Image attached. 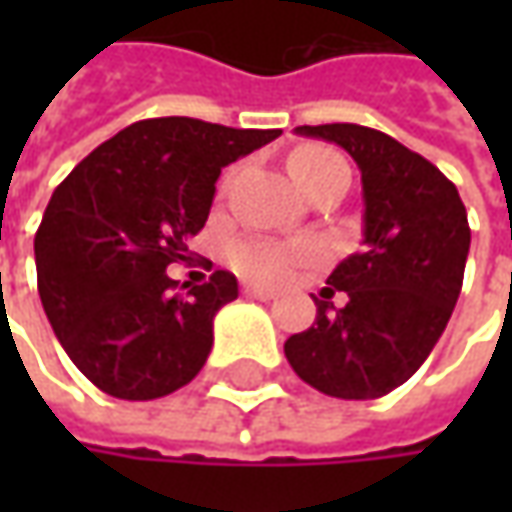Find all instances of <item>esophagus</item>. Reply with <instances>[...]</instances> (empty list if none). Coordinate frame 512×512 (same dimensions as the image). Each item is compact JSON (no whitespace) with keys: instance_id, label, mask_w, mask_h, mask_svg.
<instances>
[{"instance_id":"esophagus-1","label":"esophagus","mask_w":512,"mask_h":512,"mask_svg":"<svg viewBox=\"0 0 512 512\" xmlns=\"http://www.w3.org/2000/svg\"><path fill=\"white\" fill-rule=\"evenodd\" d=\"M245 296H250V299H259V302H270V299H273V293H270V290H265V287H256V285H247Z\"/></svg>"}]
</instances>
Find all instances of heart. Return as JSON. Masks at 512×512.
I'll list each match as a JSON object with an SVG mask.
<instances>
[{
	"mask_svg": "<svg viewBox=\"0 0 512 512\" xmlns=\"http://www.w3.org/2000/svg\"><path fill=\"white\" fill-rule=\"evenodd\" d=\"M336 165H344L342 156H336L327 148L307 145V148H299L290 156L287 170H290L293 182L302 187L307 179L336 168ZM230 259H233L236 270H242L245 276L256 279V282H282L299 265L319 262V250L316 247H287L276 245V242H262V239H245V242L233 245Z\"/></svg>",
	"mask_w": 512,
	"mask_h": 512,
	"instance_id": "obj_1",
	"label": "heart"
}]
</instances>
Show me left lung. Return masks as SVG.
Segmentation results:
<instances>
[{"label":"left lung","mask_w":512,"mask_h":512,"mask_svg":"<svg viewBox=\"0 0 512 512\" xmlns=\"http://www.w3.org/2000/svg\"><path fill=\"white\" fill-rule=\"evenodd\" d=\"M299 136L344 148L362 170L364 242L327 276L316 322L293 333L296 376L336 399H379L430 356L462 293L470 250L456 185L424 156L364 125H302ZM348 293L333 308L329 296Z\"/></svg>","instance_id":"obj_1"}]
</instances>
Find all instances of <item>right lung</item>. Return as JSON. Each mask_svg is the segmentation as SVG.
Returning a JSON list of instances; mask_svg holds the SVG:
<instances>
[{
    "mask_svg": "<svg viewBox=\"0 0 512 512\" xmlns=\"http://www.w3.org/2000/svg\"><path fill=\"white\" fill-rule=\"evenodd\" d=\"M282 130H239L187 116L133 122L53 190L36 230V279L50 327L102 393L148 402L185 387L213 347V316L239 296L216 270L176 293L222 168ZM187 287V285H185Z\"/></svg>",
    "mask_w": 512,
    "mask_h": 512,
    "instance_id": "1",
    "label": "right lung"
}]
</instances>
